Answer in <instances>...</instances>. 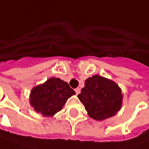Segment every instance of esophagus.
Here are the masks:
<instances>
[{
	"label": "esophagus",
	"instance_id": "34e87169",
	"mask_svg": "<svg viewBox=\"0 0 149 149\" xmlns=\"http://www.w3.org/2000/svg\"><path fill=\"white\" fill-rule=\"evenodd\" d=\"M75 92H76L77 94H79V93H81V89H80V88H77V89H75Z\"/></svg>",
	"mask_w": 149,
	"mask_h": 149
}]
</instances>
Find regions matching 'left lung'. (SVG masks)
Returning a JSON list of instances; mask_svg holds the SVG:
<instances>
[{"instance_id": "left-lung-1", "label": "left lung", "mask_w": 149, "mask_h": 149, "mask_svg": "<svg viewBox=\"0 0 149 149\" xmlns=\"http://www.w3.org/2000/svg\"><path fill=\"white\" fill-rule=\"evenodd\" d=\"M121 90L113 81L94 75L85 80V87L77 97L90 118L102 121L115 115L121 109L123 98Z\"/></svg>"}]
</instances>
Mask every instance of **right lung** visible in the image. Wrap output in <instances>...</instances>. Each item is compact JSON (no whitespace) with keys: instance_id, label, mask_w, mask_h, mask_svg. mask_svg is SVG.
Here are the masks:
<instances>
[{"instance_id":"right-lung-1","label":"right lung","mask_w":149,"mask_h":149,"mask_svg":"<svg viewBox=\"0 0 149 149\" xmlns=\"http://www.w3.org/2000/svg\"><path fill=\"white\" fill-rule=\"evenodd\" d=\"M75 93L67 82L60 78L51 77L31 89L30 104L42 116L52 117L63 109L67 100Z\"/></svg>"}]
</instances>
